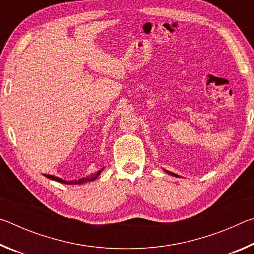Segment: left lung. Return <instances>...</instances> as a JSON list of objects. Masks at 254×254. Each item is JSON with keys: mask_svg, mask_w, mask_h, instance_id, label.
Masks as SVG:
<instances>
[{"mask_svg": "<svg viewBox=\"0 0 254 254\" xmlns=\"http://www.w3.org/2000/svg\"><path fill=\"white\" fill-rule=\"evenodd\" d=\"M167 174H169V175H171V176H175V177H179L178 175H176V174H174V173H170V171H168V170H165Z\"/></svg>", "mask_w": 254, "mask_h": 254, "instance_id": "8db88e82", "label": "left lung"}]
</instances>
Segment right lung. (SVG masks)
<instances>
[{
    "label": "right lung",
    "instance_id": "1",
    "mask_svg": "<svg viewBox=\"0 0 254 254\" xmlns=\"http://www.w3.org/2000/svg\"><path fill=\"white\" fill-rule=\"evenodd\" d=\"M102 170H103V168L98 170L97 173H95V174H92L91 176H87V177L80 178V179H78V180H70V182H68V180H64V179H62V178H58V177H56V176H53V175H45V176H46L47 178H49V179H51V180H56V182L62 183V184L80 185V184H85V183H87V182H93V180H95V179L98 177V176L101 175Z\"/></svg>",
    "mask_w": 254,
    "mask_h": 254
}]
</instances>
